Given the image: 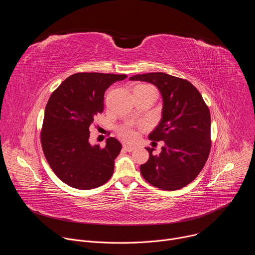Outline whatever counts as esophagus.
Masks as SVG:
<instances>
[{
  "mask_svg": "<svg viewBox=\"0 0 255 255\" xmlns=\"http://www.w3.org/2000/svg\"><path fill=\"white\" fill-rule=\"evenodd\" d=\"M123 149L128 152H131L134 150V146H132V145H128V144H123Z\"/></svg>",
  "mask_w": 255,
  "mask_h": 255,
  "instance_id": "obj_1",
  "label": "esophagus"
}]
</instances>
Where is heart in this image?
<instances>
[{"label": "heart", "mask_w": 255, "mask_h": 255, "mask_svg": "<svg viewBox=\"0 0 255 255\" xmlns=\"http://www.w3.org/2000/svg\"><path fill=\"white\" fill-rule=\"evenodd\" d=\"M139 88L140 89H145V88H152V87L148 86V85H140V86H137L135 89H139ZM119 133H120V136L122 138H124L125 140H133L135 138V136H136L135 132L132 129L128 128V127L120 129Z\"/></svg>", "instance_id": "b5f03b06"}]
</instances>
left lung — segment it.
Wrapping results in <instances>:
<instances>
[{
    "label": "left lung",
    "mask_w": 255,
    "mask_h": 255,
    "mask_svg": "<svg viewBox=\"0 0 255 255\" xmlns=\"http://www.w3.org/2000/svg\"><path fill=\"white\" fill-rule=\"evenodd\" d=\"M131 81L153 84L163 99L162 118L149 139L164 141L158 155L146 148L148 160L140 165L144 179L155 188L186 187L203 169L211 150V116L202 95L189 81L164 72L136 75ZM154 143V142H152Z\"/></svg>",
    "instance_id": "1"
}]
</instances>
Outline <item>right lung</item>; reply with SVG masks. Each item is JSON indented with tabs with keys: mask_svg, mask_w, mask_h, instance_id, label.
<instances>
[{
	"mask_svg": "<svg viewBox=\"0 0 255 255\" xmlns=\"http://www.w3.org/2000/svg\"><path fill=\"white\" fill-rule=\"evenodd\" d=\"M126 75L78 72L64 80L45 107L40 133L45 158L64 184L79 190L98 188L111 178L122 145L114 137L92 146L90 126L104 111V94Z\"/></svg>",
	"mask_w": 255,
	"mask_h": 255,
	"instance_id": "obj_1",
	"label": "right lung"
}]
</instances>
